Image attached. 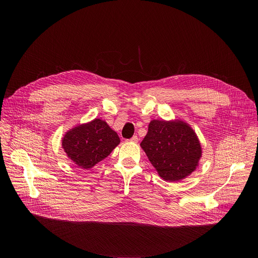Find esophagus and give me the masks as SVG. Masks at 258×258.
<instances>
[{"mask_svg": "<svg viewBox=\"0 0 258 258\" xmlns=\"http://www.w3.org/2000/svg\"><path fill=\"white\" fill-rule=\"evenodd\" d=\"M130 141H132V142H134V143H137V142H138V137H137V136H133V137L130 139Z\"/></svg>", "mask_w": 258, "mask_h": 258, "instance_id": "34e87169", "label": "esophagus"}]
</instances>
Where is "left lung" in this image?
Listing matches in <instances>:
<instances>
[{"label": "left lung", "mask_w": 258, "mask_h": 258, "mask_svg": "<svg viewBox=\"0 0 258 258\" xmlns=\"http://www.w3.org/2000/svg\"><path fill=\"white\" fill-rule=\"evenodd\" d=\"M140 145L160 177L169 182L190 174L202 155L195 132L182 121H151Z\"/></svg>", "instance_id": "obj_1"}]
</instances>
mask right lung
Listing matches in <instances>:
<instances>
[{
    "label": "right lung",
    "mask_w": 258,
    "mask_h": 258,
    "mask_svg": "<svg viewBox=\"0 0 258 258\" xmlns=\"http://www.w3.org/2000/svg\"><path fill=\"white\" fill-rule=\"evenodd\" d=\"M119 142L117 133L105 121L95 119L68 132L62 147L76 165L88 169L110 155Z\"/></svg>",
    "instance_id": "obj_1"
}]
</instances>
